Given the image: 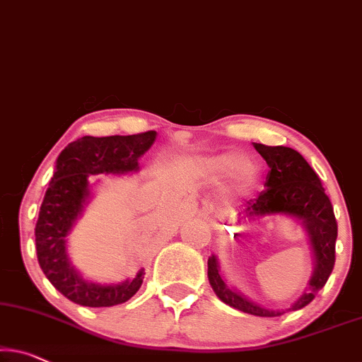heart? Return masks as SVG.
<instances>
[{"mask_svg": "<svg viewBox=\"0 0 362 362\" xmlns=\"http://www.w3.org/2000/svg\"><path fill=\"white\" fill-rule=\"evenodd\" d=\"M197 170L204 177H217L232 171L233 185L240 189L253 185L256 180L255 166L238 155H220L214 158H204L197 163Z\"/></svg>", "mask_w": 362, "mask_h": 362, "instance_id": "heart-1", "label": "heart"}]
</instances>
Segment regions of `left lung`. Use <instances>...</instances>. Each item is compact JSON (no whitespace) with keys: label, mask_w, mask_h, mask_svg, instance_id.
<instances>
[{"label":"left lung","mask_w":362,"mask_h":362,"mask_svg":"<svg viewBox=\"0 0 362 362\" xmlns=\"http://www.w3.org/2000/svg\"><path fill=\"white\" fill-rule=\"evenodd\" d=\"M253 146L269 166L264 182L266 189L256 199L246 202L238 212V217L259 218L281 214L298 220L305 230L312 248V276L300 297L292 302L289 308H279V310L261 307L235 287L227 286L220 274L216 255L209 256L207 277L216 296L227 305L256 317H279L286 312L298 310L308 305L317 292L327 284L334 266L338 225L333 206L325 194L320 177L298 151L289 146H268L263 144H253Z\"/></svg>","instance_id":"1"}]
</instances>
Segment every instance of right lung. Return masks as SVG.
Returning <instances> with one entry per match:
<instances>
[{
  "label": "right lung",
  "instance_id": "add662e5",
  "mask_svg": "<svg viewBox=\"0 0 362 362\" xmlns=\"http://www.w3.org/2000/svg\"><path fill=\"white\" fill-rule=\"evenodd\" d=\"M156 140L150 130L137 135L81 137L68 144L55 161L54 176L42 201L35 248L40 269L60 294L85 307H112L127 302L144 282V269L134 279L116 284L88 281L71 264L68 235L91 199V175H130Z\"/></svg>",
  "mask_w": 362,
  "mask_h": 362
}]
</instances>
